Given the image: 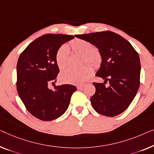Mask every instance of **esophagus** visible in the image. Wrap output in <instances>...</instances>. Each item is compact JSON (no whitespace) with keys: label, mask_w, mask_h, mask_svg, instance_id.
<instances>
[{"label":"esophagus","mask_w":154,"mask_h":154,"mask_svg":"<svg viewBox=\"0 0 154 154\" xmlns=\"http://www.w3.org/2000/svg\"><path fill=\"white\" fill-rule=\"evenodd\" d=\"M85 86V85H79V86H77V88L79 89V90H81V89L83 88Z\"/></svg>","instance_id":"34e87169"}]
</instances>
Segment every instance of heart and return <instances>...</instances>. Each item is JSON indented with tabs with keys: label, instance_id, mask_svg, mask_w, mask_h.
Returning a JSON list of instances; mask_svg holds the SVG:
<instances>
[{
	"label": "heart",
	"instance_id": "b5f03b06",
	"mask_svg": "<svg viewBox=\"0 0 154 154\" xmlns=\"http://www.w3.org/2000/svg\"><path fill=\"white\" fill-rule=\"evenodd\" d=\"M69 48L73 53L82 55V63H89L98 68L102 62V54L97 47L92 46L90 42L82 39H75L70 42ZM55 62L60 69L66 66L69 60V49L66 45H62L55 53ZM89 64L79 69H66L60 74V79L66 83L81 85L90 79L94 72L92 66Z\"/></svg>",
	"mask_w": 154,
	"mask_h": 154
}]
</instances>
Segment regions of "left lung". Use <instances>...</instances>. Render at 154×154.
Returning <instances> with one entry per match:
<instances>
[{"instance_id": "1", "label": "left lung", "mask_w": 154, "mask_h": 154, "mask_svg": "<svg viewBox=\"0 0 154 154\" xmlns=\"http://www.w3.org/2000/svg\"><path fill=\"white\" fill-rule=\"evenodd\" d=\"M97 46L102 54L97 76L109 81L93 82L96 92L90 98L94 109L99 114L115 117L123 112L133 101L140 87V61L132 45L121 35L111 31L76 35Z\"/></svg>"}]
</instances>
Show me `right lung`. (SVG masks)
Wrapping results in <instances>:
<instances>
[{
	"label": "right lung",
	"instance_id": "obj_1",
	"mask_svg": "<svg viewBox=\"0 0 154 154\" xmlns=\"http://www.w3.org/2000/svg\"><path fill=\"white\" fill-rule=\"evenodd\" d=\"M74 36L46 34L31 42L21 53L17 66V89L28 111L42 121L55 119L68 108L73 92L72 85L55 86L60 72L55 62V53L60 46Z\"/></svg>",
	"mask_w": 154,
	"mask_h": 154
}]
</instances>
